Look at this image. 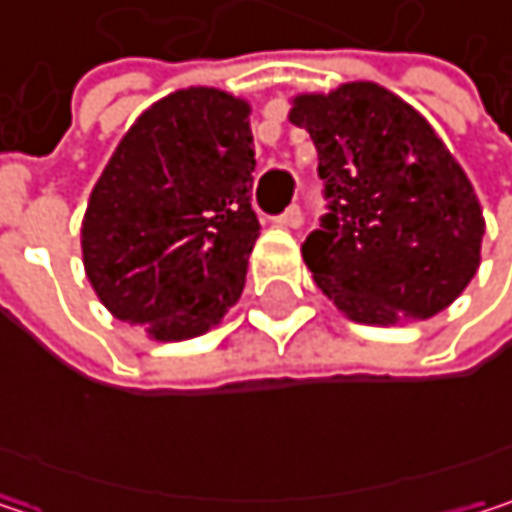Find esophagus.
I'll return each instance as SVG.
<instances>
[{
  "mask_svg": "<svg viewBox=\"0 0 512 512\" xmlns=\"http://www.w3.org/2000/svg\"><path fill=\"white\" fill-rule=\"evenodd\" d=\"M275 225H281V228H299V225H302V210H299V207H287V210L275 219Z\"/></svg>",
  "mask_w": 512,
  "mask_h": 512,
  "instance_id": "1",
  "label": "esophagus"
}]
</instances>
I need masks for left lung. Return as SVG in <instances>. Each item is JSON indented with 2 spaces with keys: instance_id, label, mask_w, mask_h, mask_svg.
<instances>
[{
  "instance_id": "left-lung-1",
  "label": "left lung",
  "mask_w": 512,
  "mask_h": 512,
  "mask_svg": "<svg viewBox=\"0 0 512 512\" xmlns=\"http://www.w3.org/2000/svg\"><path fill=\"white\" fill-rule=\"evenodd\" d=\"M329 213L302 257L344 317L397 326L445 311L480 266L486 231L462 165L430 121L376 82L296 94Z\"/></svg>"
}]
</instances>
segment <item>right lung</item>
Segmentation results:
<instances>
[{"mask_svg":"<svg viewBox=\"0 0 512 512\" xmlns=\"http://www.w3.org/2000/svg\"><path fill=\"white\" fill-rule=\"evenodd\" d=\"M252 106L222 88H180L118 142L82 219V263L112 317L154 341H189L222 323L246 284Z\"/></svg>","mask_w":512,"mask_h":512,"instance_id":"add662e5","label":"right lung"}]
</instances>
